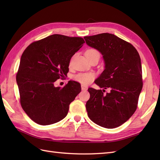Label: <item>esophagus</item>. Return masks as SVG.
Masks as SVG:
<instances>
[{
    "instance_id": "1",
    "label": "esophagus",
    "mask_w": 160,
    "mask_h": 160,
    "mask_svg": "<svg viewBox=\"0 0 160 160\" xmlns=\"http://www.w3.org/2000/svg\"><path fill=\"white\" fill-rule=\"evenodd\" d=\"M81 89H82V91H86L88 89V87L86 85H84V84H82V85H81Z\"/></svg>"
}]
</instances>
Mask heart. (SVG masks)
<instances>
[{
	"instance_id": "obj_1",
	"label": "heart",
	"mask_w": 160,
	"mask_h": 160,
	"mask_svg": "<svg viewBox=\"0 0 160 160\" xmlns=\"http://www.w3.org/2000/svg\"><path fill=\"white\" fill-rule=\"evenodd\" d=\"M85 55L89 56H99L100 53L98 52L96 49H89L87 50L85 52ZM95 78V73H78L74 76V79L78 82H79L84 84H89L90 82H92Z\"/></svg>"
}]
</instances>
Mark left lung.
Instances as JSON below:
<instances>
[{
	"label": "left lung",
	"mask_w": 160,
	"mask_h": 160,
	"mask_svg": "<svg viewBox=\"0 0 160 160\" xmlns=\"http://www.w3.org/2000/svg\"><path fill=\"white\" fill-rule=\"evenodd\" d=\"M87 45L101 53L104 70L95 81L102 90L89 88L88 116L98 125L113 128L124 124L135 113L142 89L140 55L131 44L114 34L103 33L84 36Z\"/></svg>",
	"instance_id": "left-lung-1"
}]
</instances>
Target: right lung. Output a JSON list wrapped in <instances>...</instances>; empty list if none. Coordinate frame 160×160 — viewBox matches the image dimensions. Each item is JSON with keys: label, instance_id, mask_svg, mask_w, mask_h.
Listing matches in <instances>:
<instances>
[{"label": "right lung", "instance_id": "add662e5", "mask_svg": "<svg viewBox=\"0 0 160 160\" xmlns=\"http://www.w3.org/2000/svg\"><path fill=\"white\" fill-rule=\"evenodd\" d=\"M84 43L80 37L53 34L24 51L16 82L23 110L36 123L49 125L67 116L70 103L81 91L80 84L70 80L61 88L54 82L66 76L71 57Z\"/></svg>", "mask_w": 160, "mask_h": 160}]
</instances>
